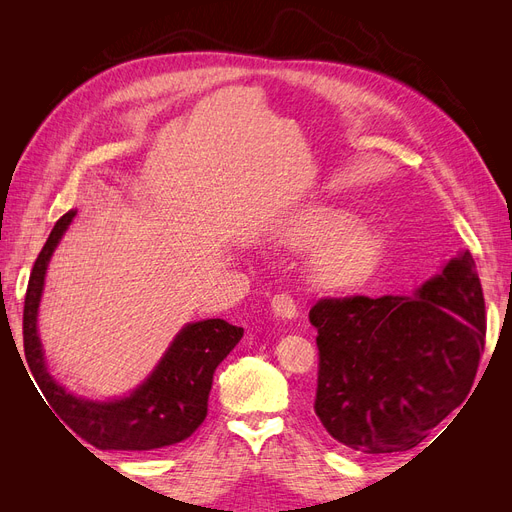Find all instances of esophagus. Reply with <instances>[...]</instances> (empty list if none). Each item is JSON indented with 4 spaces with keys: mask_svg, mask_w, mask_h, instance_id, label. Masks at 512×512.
<instances>
[{
    "mask_svg": "<svg viewBox=\"0 0 512 512\" xmlns=\"http://www.w3.org/2000/svg\"><path fill=\"white\" fill-rule=\"evenodd\" d=\"M271 309L275 316H280L284 320H292L294 316H297V303H294V299L286 292L275 294V297L271 299Z\"/></svg>",
    "mask_w": 512,
    "mask_h": 512,
    "instance_id": "obj_1",
    "label": "esophagus"
}]
</instances>
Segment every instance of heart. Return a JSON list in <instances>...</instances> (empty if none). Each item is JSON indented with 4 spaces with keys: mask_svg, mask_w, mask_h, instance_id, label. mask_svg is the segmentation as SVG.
<instances>
[{
    "mask_svg": "<svg viewBox=\"0 0 512 512\" xmlns=\"http://www.w3.org/2000/svg\"><path fill=\"white\" fill-rule=\"evenodd\" d=\"M282 243L294 252H314L312 277L324 290H352L365 284L380 265L382 239L348 211L312 209L284 232Z\"/></svg>",
    "mask_w": 512,
    "mask_h": 512,
    "instance_id": "obj_1",
    "label": "heart"
}]
</instances>
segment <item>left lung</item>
<instances>
[{
    "label": "left lung",
    "mask_w": 512,
    "mask_h": 512,
    "mask_svg": "<svg viewBox=\"0 0 512 512\" xmlns=\"http://www.w3.org/2000/svg\"><path fill=\"white\" fill-rule=\"evenodd\" d=\"M314 412L352 451H410L466 401L485 350V299L472 254L412 297L320 299Z\"/></svg>",
    "instance_id": "left-lung-1"
}]
</instances>
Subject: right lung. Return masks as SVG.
<instances>
[{
	"mask_svg": "<svg viewBox=\"0 0 512 512\" xmlns=\"http://www.w3.org/2000/svg\"><path fill=\"white\" fill-rule=\"evenodd\" d=\"M74 215L76 211H68L57 220L29 275L23 309V348L29 371L61 421L100 451H156L183 442L205 421L215 367L239 344L243 329L220 318L188 324L130 397L89 401L66 393L46 371L36 320L46 265Z\"/></svg>",
	"mask_w": 512,
	"mask_h": 512,
	"instance_id": "obj_1",
	"label": "right lung"
}]
</instances>
